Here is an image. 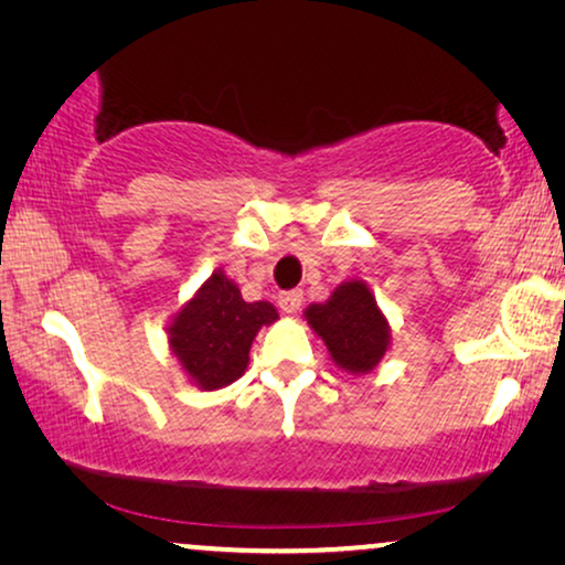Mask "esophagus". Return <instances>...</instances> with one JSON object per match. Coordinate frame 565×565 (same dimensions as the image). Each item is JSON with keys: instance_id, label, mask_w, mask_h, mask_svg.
Returning <instances> with one entry per match:
<instances>
[{"instance_id": "1", "label": "esophagus", "mask_w": 565, "mask_h": 565, "mask_svg": "<svg viewBox=\"0 0 565 565\" xmlns=\"http://www.w3.org/2000/svg\"><path fill=\"white\" fill-rule=\"evenodd\" d=\"M277 303H280V308L285 313H298L300 311V306H303V292L300 290H288V292H282L280 296V300H277Z\"/></svg>"}]
</instances>
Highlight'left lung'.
Returning a JSON list of instances; mask_svg holds the SVG:
<instances>
[{
  "label": "left lung",
  "instance_id": "left-lung-1",
  "mask_svg": "<svg viewBox=\"0 0 565 565\" xmlns=\"http://www.w3.org/2000/svg\"><path fill=\"white\" fill-rule=\"evenodd\" d=\"M306 319L329 347L337 365L350 373H367L388 350V321L360 280L339 285L327 303L308 306Z\"/></svg>",
  "mask_w": 565,
  "mask_h": 565
}]
</instances>
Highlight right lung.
<instances>
[{"mask_svg": "<svg viewBox=\"0 0 565 565\" xmlns=\"http://www.w3.org/2000/svg\"><path fill=\"white\" fill-rule=\"evenodd\" d=\"M277 321L267 300L246 303L223 273H213L198 296L174 316L169 347L203 391L234 383L249 365V350L262 327Z\"/></svg>", "mask_w": 565, "mask_h": 565, "instance_id": "obj_1", "label": "right lung"}]
</instances>
